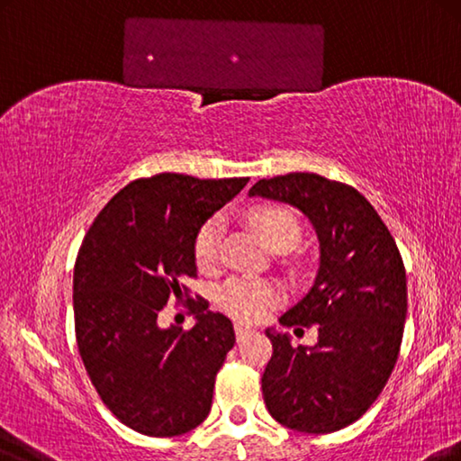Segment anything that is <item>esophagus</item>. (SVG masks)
I'll use <instances>...</instances> for the list:
<instances>
[{
	"instance_id": "obj_1",
	"label": "esophagus",
	"mask_w": 461,
	"mask_h": 461,
	"mask_svg": "<svg viewBox=\"0 0 461 461\" xmlns=\"http://www.w3.org/2000/svg\"><path fill=\"white\" fill-rule=\"evenodd\" d=\"M233 330H236V339H238V340H244L248 334H252V332H254L250 326H244L242 322H238L236 326H233Z\"/></svg>"
}]
</instances>
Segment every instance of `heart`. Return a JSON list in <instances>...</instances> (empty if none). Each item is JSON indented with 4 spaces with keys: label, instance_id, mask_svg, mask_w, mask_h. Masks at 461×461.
<instances>
[{
    "label": "heart",
    "instance_id": "b5f03b06",
    "mask_svg": "<svg viewBox=\"0 0 461 461\" xmlns=\"http://www.w3.org/2000/svg\"><path fill=\"white\" fill-rule=\"evenodd\" d=\"M248 221L268 248L295 246L302 238V225L295 213L281 204H257L248 211ZM221 217H211L201 225L194 238V262L203 273H211L219 265V244H221ZM279 289L273 283L233 276L219 289L217 303L240 322H258L279 302Z\"/></svg>",
    "mask_w": 461,
    "mask_h": 461
}]
</instances>
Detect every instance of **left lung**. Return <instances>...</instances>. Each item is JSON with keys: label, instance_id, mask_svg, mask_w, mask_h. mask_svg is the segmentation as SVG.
Returning <instances> with one entry per match:
<instances>
[{"label": "left lung", "instance_id": "8db88e82", "mask_svg": "<svg viewBox=\"0 0 461 461\" xmlns=\"http://www.w3.org/2000/svg\"><path fill=\"white\" fill-rule=\"evenodd\" d=\"M250 196L303 211L320 240V273L285 326H318L316 347L267 330L262 375L270 416L302 433H334L369 411L396 367L408 308L406 268L371 203L345 182L291 172L262 178Z\"/></svg>", "mask_w": 461, "mask_h": 461}]
</instances>
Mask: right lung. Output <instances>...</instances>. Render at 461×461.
I'll return each instance as SVG.
<instances>
[{
	"instance_id": "1",
	"label": "right lung",
	"mask_w": 461,
	"mask_h": 461,
	"mask_svg": "<svg viewBox=\"0 0 461 461\" xmlns=\"http://www.w3.org/2000/svg\"><path fill=\"white\" fill-rule=\"evenodd\" d=\"M248 178L186 174L137 178L116 193L87 230L73 268L76 340L87 377L122 425L176 437L207 419L217 371L236 334L209 302L193 299L194 238ZM170 298L191 301V331L163 330Z\"/></svg>"
}]
</instances>
